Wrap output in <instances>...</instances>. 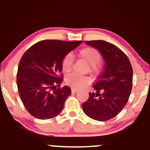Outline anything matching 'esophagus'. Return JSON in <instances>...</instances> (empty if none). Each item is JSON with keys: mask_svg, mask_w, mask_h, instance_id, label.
I'll return each instance as SVG.
<instances>
[{"mask_svg": "<svg viewBox=\"0 0 150 150\" xmlns=\"http://www.w3.org/2000/svg\"><path fill=\"white\" fill-rule=\"evenodd\" d=\"M71 91H72V93H75L78 92V89H75V88H71Z\"/></svg>", "mask_w": 150, "mask_h": 150, "instance_id": "esophagus-1", "label": "esophagus"}]
</instances>
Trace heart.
<instances>
[{"label": "heart", "mask_w": 150, "mask_h": 150, "mask_svg": "<svg viewBox=\"0 0 150 150\" xmlns=\"http://www.w3.org/2000/svg\"><path fill=\"white\" fill-rule=\"evenodd\" d=\"M80 57L84 58L90 64L91 70L96 72L99 69V61L100 59V54L98 51L93 47H88L82 49L79 51ZM73 64V56L72 53H67L63 57L61 62L62 68L64 72H69L71 70ZM65 83L70 85L71 87L75 89H80L89 84L91 82V78L88 76L80 75L73 72L67 75L64 79Z\"/></svg>", "instance_id": "1"}]
</instances>
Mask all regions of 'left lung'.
Returning <instances> with one entry per match:
<instances>
[{
    "instance_id": "left-lung-1",
    "label": "left lung",
    "mask_w": 150,
    "mask_h": 150,
    "mask_svg": "<svg viewBox=\"0 0 150 150\" xmlns=\"http://www.w3.org/2000/svg\"><path fill=\"white\" fill-rule=\"evenodd\" d=\"M99 50L105 65L93 87L96 93L82 104L84 113L100 121L115 117L127 103L132 88L133 70L128 57L119 47L103 40L86 41Z\"/></svg>"
}]
</instances>
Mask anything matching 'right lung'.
<instances>
[{"mask_svg": "<svg viewBox=\"0 0 150 150\" xmlns=\"http://www.w3.org/2000/svg\"><path fill=\"white\" fill-rule=\"evenodd\" d=\"M82 41L42 40L29 47L18 67L16 83L21 100L31 116L49 119L60 113L71 94L63 81L62 59Z\"/></svg>", "mask_w": 150, "mask_h": 150, "instance_id": "right-lung-1", "label": "right lung"}]
</instances>
